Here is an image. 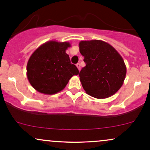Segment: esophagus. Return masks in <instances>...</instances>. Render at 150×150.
<instances>
[{"label": "esophagus", "mask_w": 150, "mask_h": 150, "mask_svg": "<svg viewBox=\"0 0 150 150\" xmlns=\"http://www.w3.org/2000/svg\"><path fill=\"white\" fill-rule=\"evenodd\" d=\"M76 66H77V67H78L79 71H80V63H78L76 65Z\"/></svg>", "instance_id": "34e87169"}]
</instances>
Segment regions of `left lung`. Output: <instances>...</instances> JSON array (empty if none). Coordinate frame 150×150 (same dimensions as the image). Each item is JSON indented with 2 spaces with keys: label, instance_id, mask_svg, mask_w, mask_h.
Segmentation results:
<instances>
[{
  "label": "left lung",
  "instance_id": "obj_1",
  "mask_svg": "<svg viewBox=\"0 0 150 150\" xmlns=\"http://www.w3.org/2000/svg\"><path fill=\"white\" fill-rule=\"evenodd\" d=\"M86 65L79 73L87 94L98 99L112 96L120 89L125 79L124 60L114 47L100 40H82L79 43Z\"/></svg>",
  "mask_w": 150,
  "mask_h": 150
}]
</instances>
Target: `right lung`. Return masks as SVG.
<instances>
[{
    "instance_id": "right-lung-1",
    "label": "right lung",
    "mask_w": 150,
    "mask_h": 150,
    "mask_svg": "<svg viewBox=\"0 0 150 150\" xmlns=\"http://www.w3.org/2000/svg\"><path fill=\"white\" fill-rule=\"evenodd\" d=\"M68 42L50 40L34 51L27 63V78L39 93L54 95L62 91L79 70L65 52Z\"/></svg>"
}]
</instances>
